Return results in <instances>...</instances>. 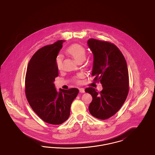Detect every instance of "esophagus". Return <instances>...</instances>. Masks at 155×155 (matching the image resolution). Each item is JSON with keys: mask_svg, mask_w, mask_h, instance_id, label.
<instances>
[{"mask_svg": "<svg viewBox=\"0 0 155 155\" xmlns=\"http://www.w3.org/2000/svg\"><path fill=\"white\" fill-rule=\"evenodd\" d=\"M79 91H80V93H84L85 92V89L82 88H79Z\"/></svg>", "mask_w": 155, "mask_h": 155, "instance_id": "esophagus-1", "label": "esophagus"}]
</instances>
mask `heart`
Wrapping results in <instances>:
<instances>
[{"label":"heart","instance_id":"obj_1","mask_svg":"<svg viewBox=\"0 0 155 155\" xmlns=\"http://www.w3.org/2000/svg\"><path fill=\"white\" fill-rule=\"evenodd\" d=\"M66 51L77 62H79L80 61H84L86 58V50L81 45H72L67 49ZM62 60L63 56L61 54H59L56 56L55 59L56 65L59 70L61 68ZM78 77L74 78L75 81H77Z\"/></svg>","mask_w":155,"mask_h":155}]
</instances>
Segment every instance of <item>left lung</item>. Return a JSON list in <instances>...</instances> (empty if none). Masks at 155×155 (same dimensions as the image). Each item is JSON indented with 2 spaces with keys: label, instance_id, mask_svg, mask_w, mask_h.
Returning a JSON list of instances; mask_svg holds the SVG:
<instances>
[{
  "label": "left lung",
  "instance_id": "obj_1",
  "mask_svg": "<svg viewBox=\"0 0 155 155\" xmlns=\"http://www.w3.org/2000/svg\"><path fill=\"white\" fill-rule=\"evenodd\" d=\"M94 54L92 76L100 82L103 89L100 92L89 87L85 89L92 96L89 106L92 116L106 120L114 115L124 103L129 91V76L123 53L113 44L91 38L88 41Z\"/></svg>",
  "mask_w": 155,
  "mask_h": 155
}]
</instances>
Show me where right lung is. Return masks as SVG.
<instances>
[{
  "label": "right lung",
  "instance_id": "add662e5",
  "mask_svg": "<svg viewBox=\"0 0 155 155\" xmlns=\"http://www.w3.org/2000/svg\"><path fill=\"white\" fill-rule=\"evenodd\" d=\"M65 41L45 46L34 53L27 67L25 80L27 99L44 121L59 125L68 118L70 107L79 90L61 89L58 92L53 83L59 75L55 59Z\"/></svg>",
  "mask_w": 155,
  "mask_h": 155
}]
</instances>
